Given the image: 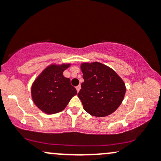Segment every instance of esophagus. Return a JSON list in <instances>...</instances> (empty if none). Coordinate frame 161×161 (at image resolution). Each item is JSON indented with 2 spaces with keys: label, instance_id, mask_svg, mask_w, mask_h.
Segmentation results:
<instances>
[{
  "label": "esophagus",
  "instance_id": "34e87169",
  "mask_svg": "<svg viewBox=\"0 0 161 161\" xmlns=\"http://www.w3.org/2000/svg\"><path fill=\"white\" fill-rule=\"evenodd\" d=\"M75 88H76V90H77V92H79V90H80V88H81V86H76L75 87Z\"/></svg>",
  "mask_w": 161,
  "mask_h": 161
}]
</instances>
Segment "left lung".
<instances>
[{
	"mask_svg": "<svg viewBox=\"0 0 161 161\" xmlns=\"http://www.w3.org/2000/svg\"><path fill=\"white\" fill-rule=\"evenodd\" d=\"M84 82L78 97L92 116L104 117L119 107L125 93V83L114 70L98 62L81 65Z\"/></svg>",
	"mask_w": 161,
	"mask_h": 161,
	"instance_id": "left-lung-1",
	"label": "left lung"
}]
</instances>
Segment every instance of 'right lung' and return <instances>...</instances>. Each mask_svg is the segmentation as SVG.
Returning a JSON list of instances; mask_svg holds the SVG:
<instances>
[{
	"mask_svg": "<svg viewBox=\"0 0 161 161\" xmlns=\"http://www.w3.org/2000/svg\"><path fill=\"white\" fill-rule=\"evenodd\" d=\"M70 64L52 65L43 70L32 86V97L36 105L48 114L62 111L77 94L70 79L63 73Z\"/></svg>",
	"mask_w": 161,
	"mask_h": 161,
	"instance_id": "right-lung-1",
	"label": "right lung"
}]
</instances>
